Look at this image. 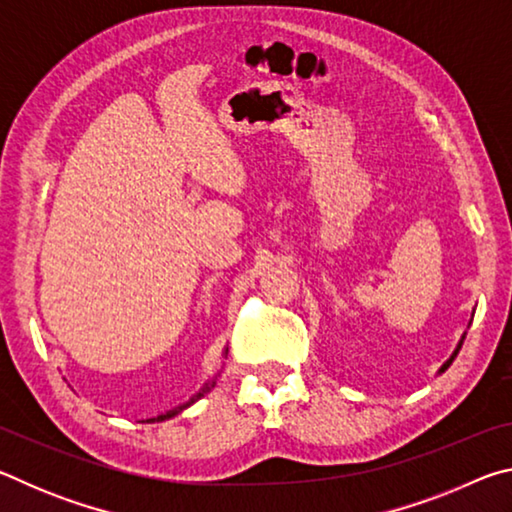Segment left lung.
I'll return each mask as SVG.
<instances>
[{"instance_id":"1","label":"left lung","mask_w":512,"mask_h":512,"mask_svg":"<svg viewBox=\"0 0 512 512\" xmlns=\"http://www.w3.org/2000/svg\"><path fill=\"white\" fill-rule=\"evenodd\" d=\"M472 318H474V311H472ZM470 323H472V320H470ZM467 327H470V325H467ZM463 341H465V332H463V336H461V341H458V345H456V350L452 352V357H449L445 363H443V366H440V370H438V375H440V372H445L449 366H452V361L456 359V354H458V350H461V345H463Z\"/></svg>"}]
</instances>
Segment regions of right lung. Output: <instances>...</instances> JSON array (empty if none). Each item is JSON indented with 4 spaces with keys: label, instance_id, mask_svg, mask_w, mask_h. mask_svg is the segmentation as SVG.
Here are the masks:
<instances>
[{
    "label": "right lung",
    "instance_id": "1",
    "mask_svg": "<svg viewBox=\"0 0 512 512\" xmlns=\"http://www.w3.org/2000/svg\"><path fill=\"white\" fill-rule=\"evenodd\" d=\"M223 357H228V348H225V350H223ZM219 377H221V370H216V372H214V375H212L210 379H207V381H205V384L201 386V391H198V393H194L192 397H189V400H187V402H183V404H178V406H176V409H171V411H167V413H162V415H158V418H149V420H146V422H164V420H169V418H173V415L183 413V411L187 409V406H192L194 402H198V400H201V397H203V395H207V393H210V391H212V388L216 386V381H219Z\"/></svg>",
    "mask_w": 512,
    "mask_h": 512
}]
</instances>
